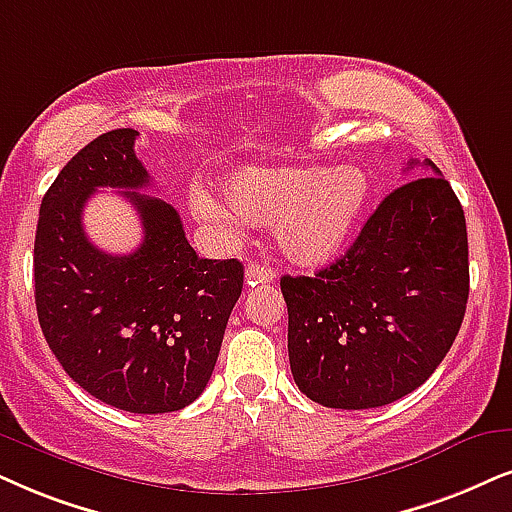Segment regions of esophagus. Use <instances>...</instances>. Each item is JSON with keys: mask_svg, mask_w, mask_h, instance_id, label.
<instances>
[{"mask_svg": "<svg viewBox=\"0 0 512 512\" xmlns=\"http://www.w3.org/2000/svg\"><path fill=\"white\" fill-rule=\"evenodd\" d=\"M276 281V271L267 267V264H257L252 262L245 269V283L248 286H262V283H274Z\"/></svg>", "mask_w": 512, "mask_h": 512, "instance_id": "esophagus-1", "label": "esophagus"}]
</instances>
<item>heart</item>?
<instances>
[{"label":"heart","instance_id":"obj_1","mask_svg":"<svg viewBox=\"0 0 512 512\" xmlns=\"http://www.w3.org/2000/svg\"><path fill=\"white\" fill-rule=\"evenodd\" d=\"M371 177L359 167L250 165L222 181V196L238 219L274 224L283 255L297 267H323L342 255L371 203ZM198 215H231L200 196Z\"/></svg>","mask_w":512,"mask_h":512}]
</instances>
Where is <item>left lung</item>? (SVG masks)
I'll use <instances>...</instances> for the list:
<instances>
[{
  "label": "left lung",
  "mask_w": 512,
  "mask_h": 512,
  "mask_svg": "<svg viewBox=\"0 0 512 512\" xmlns=\"http://www.w3.org/2000/svg\"><path fill=\"white\" fill-rule=\"evenodd\" d=\"M423 165L428 177L394 189L340 260L281 278L290 371L316 404H392L454 345L470 290L468 231L449 181L432 160Z\"/></svg>",
  "instance_id": "8db88e82"
}]
</instances>
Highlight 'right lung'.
Wrapping results in <instances>:
<instances>
[{"label":"right lung","mask_w":512,"mask_h":512,"mask_svg":"<svg viewBox=\"0 0 512 512\" xmlns=\"http://www.w3.org/2000/svg\"><path fill=\"white\" fill-rule=\"evenodd\" d=\"M137 137L129 127L96 137L44 193L35 304L51 352L82 390L129 413H167L208 385L243 264L198 257L179 212L139 193L151 177ZM99 188H118L142 219L145 241L129 256L103 253L83 234V205Z\"/></svg>","instance_id":"obj_1"}]
</instances>
